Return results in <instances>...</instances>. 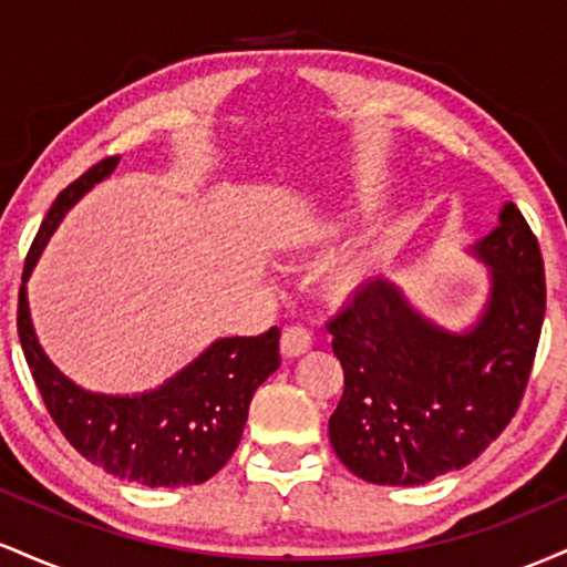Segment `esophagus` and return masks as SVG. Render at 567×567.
Wrapping results in <instances>:
<instances>
[{
  "label": "esophagus",
  "mask_w": 567,
  "mask_h": 567,
  "mask_svg": "<svg viewBox=\"0 0 567 567\" xmlns=\"http://www.w3.org/2000/svg\"><path fill=\"white\" fill-rule=\"evenodd\" d=\"M279 349H282L285 357H301L311 349V333L306 328H301V324H290V328L282 330Z\"/></svg>",
  "instance_id": "34e87169"
}]
</instances>
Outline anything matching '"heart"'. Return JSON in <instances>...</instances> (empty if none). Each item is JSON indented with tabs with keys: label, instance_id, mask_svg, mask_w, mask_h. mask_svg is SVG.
Instances as JSON below:
<instances>
[{
	"label": "heart",
	"instance_id": "1",
	"mask_svg": "<svg viewBox=\"0 0 567 567\" xmlns=\"http://www.w3.org/2000/svg\"><path fill=\"white\" fill-rule=\"evenodd\" d=\"M360 205L347 202V205L330 207V210L317 213V216L296 220L288 229V239L296 247H303V250H324V247L338 243L360 220ZM383 258H386V250L375 239H365V243L351 247L324 275L328 296L338 303L357 301L375 282Z\"/></svg>",
	"mask_w": 567,
	"mask_h": 567
}]
</instances>
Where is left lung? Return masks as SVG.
Instances as JSON below:
<instances>
[{
	"label": "left lung",
	"instance_id": "left-lung-1",
	"mask_svg": "<svg viewBox=\"0 0 567 567\" xmlns=\"http://www.w3.org/2000/svg\"><path fill=\"white\" fill-rule=\"evenodd\" d=\"M466 252L487 266V298L466 328L434 322L386 277L328 322L343 368L330 445L365 483L464 470L517 413L544 324L542 250L504 202L496 229Z\"/></svg>",
	"mask_w": 567,
	"mask_h": 567
}]
</instances>
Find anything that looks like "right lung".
<instances>
[{"mask_svg":"<svg viewBox=\"0 0 567 567\" xmlns=\"http://www.w3.org/2000/svg\"><path fill=\"white\" fill-rule=\"evenodd\" d=\"M120 157L90 167L63 188L39 226L18 296V336L31 375L58 429L90 464L130 483L186 487L210 480L237 451L252 394L279 368V330L218 338L162 386L138 394H101L63 373L39 343L29 309L31 271L63 216Z\"/></svg>","mask_w":567,"mask_h":567,"instance_id":"obj_1","label":"right lung"}]
</instances>
